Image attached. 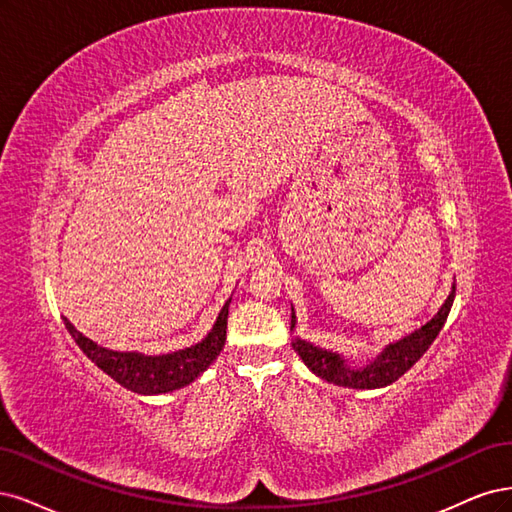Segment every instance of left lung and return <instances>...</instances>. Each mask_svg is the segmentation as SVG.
Returning <instances> with one entry per match:
<instances>
[{
    "label": "left lung",
    "mask_w": 512,
    "mask_h": 512,
    "mask_svg": "<svg viewBox=\"0 0 512 512\" xmlns=\"http://www.w3.org/2000/svg\"><path fill=\"white\" fill-rule=\"evenodd\" d=\"M453 300L455 283L451 287L449 298L444 300V304L438 308V312L430 321L415 329V332L406 334L404 338L389 342L381 353L364 366H353L344 355L321 349V346L312 344L300 336H295L291 340V346L293 351L302 357L308 370L327 383L349 389H381L398 381V378L415 366L423 357V353L430 349V344L436 340L444 321L449 317ZM295 323H298V319H295V310L291 306V332H295Z\"/></svg>",
    "instance_id": "obj_1"
}]
</instances>
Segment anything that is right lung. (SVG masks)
<instances>
[{
	"label": "right lung",
	"mask_w": 512,
	"mask_h": 512,
	"mask_svg": "<svg viewBox=\"0 0 512 512\" xmlns=\"http://www.w3.org/2000/svg\"><path fill=\"white\" fill-rule=\"evenodd\" d=\"M229 304H232V298L223 304L217 321H214L212 329L200 342L187 346V349L163 355L112 351L78 332L70 319L63 317V323L68 327L74 342L80 346V351L119 385L140 395H159L187 387L219 357L227 338Z\"/></svg>",
	"instance_id": "right-lung-1"
}]
</instances>
